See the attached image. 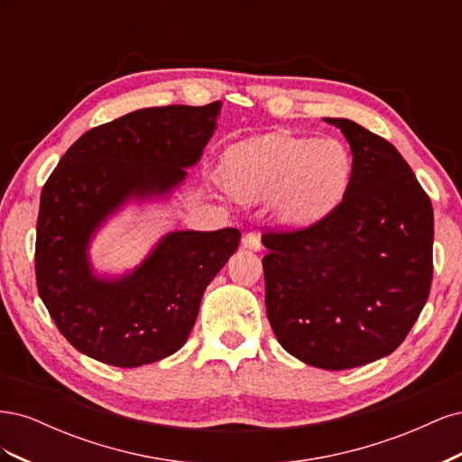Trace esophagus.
Listing matches in <instances>:
<instances>
[{
  "instance_id": "obj_1",
  "label": "esophagus",
  "mask_w": 462,
  "mask_h": 462,
  "mask_svg": "<svg viewBox=\"0 0 462 462\" xmlns=\"http://www.w3.org/2000/svg\"><path fill=\"white\" fill-rule=\"evenodd\" d=\"M241 245H243V248H246V250H254V253H258V250L262 248L260 236H258V235H254V233H246V235L243 236Z\"/></svg>"
}]
</instances>
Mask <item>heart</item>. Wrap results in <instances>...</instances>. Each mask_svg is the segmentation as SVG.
Wrapping results in <instances>:
<instances>
[{"instance_id":"b5f03b06","label":"heart","mask_w":462,"mask_h":462,"mask_svg":"<svg viewBox=\"0 0 462 462\" xmlns=\"http://www.w3.org/2000/svg\"><path fill=\"white\" fill-rule=\"evenodd\" d=\"M235 199L258 202L275 194V214L287 226H310L341 199L348 156L335 141L273 133L233 146L221 165Z\"/></svg>"}]
</instances>
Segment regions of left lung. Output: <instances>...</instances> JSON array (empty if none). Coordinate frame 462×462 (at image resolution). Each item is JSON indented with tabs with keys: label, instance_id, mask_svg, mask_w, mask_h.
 I'll return each mask as SVG.
<instances>
[{
	"label": "left lung",
	"instance_id": "8db88e82",
	"mask_svg": "<svg viewBox=\"0 0 462 462\" xmlns=\"http://www.w3.org/2000/svg\"><path fill=\"white\" fill-rule=\"evenodd\" d=\"M343 200L312 226L265 231V312L277 341L306 365L346 370L391 355L430 295L433 209L385 138L348 119Z\"/></svg>",
	"mask_w": 462,
	"mask_h": 462
}]
</instances>
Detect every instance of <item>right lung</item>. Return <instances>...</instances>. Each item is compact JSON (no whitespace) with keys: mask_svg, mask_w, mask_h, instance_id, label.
<instances>
[{"mask_svg":"<svg viewBox=\"0 0 462 462\" xmlns=\"http://www.w3.org/2000/svg\"><path fill=\"white\" fill-rule=\"evenodd\" d=\"M221 102L133 111L94 127L65 152L42 189L36 285L77 351L136 368L177 353L197 321L208 283L241 231L165 235L134 272L97 277L88 262L94 231L129 199L163 197L187 177L216 131Z\"/></svg>","mask_w":462,"mask_h":462,"instance_id":"add662e5","label":"right lung"}]
</instances>
